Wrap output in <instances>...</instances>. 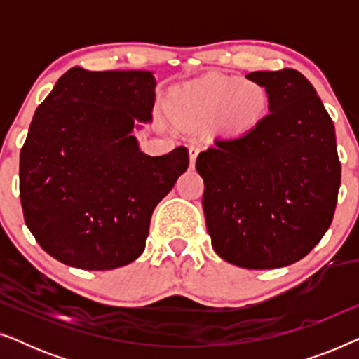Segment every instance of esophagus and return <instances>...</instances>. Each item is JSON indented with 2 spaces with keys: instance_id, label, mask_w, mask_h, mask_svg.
I'll list each match as a JSON object with an SVG mask.
<instances>
[{
  "instance_id": "obj_1",
  "label": "esophagus",
  "mask_w": 359,
  "mask_h": 359,
  "mask_svg": "<svg viewBox=\"0 0 359 359\" xmlns=\"http://www.w3.org/2000/svg\"><path fill=\"white\" fill-rule=\"evenodd\" d=\"M198 155H199V147L198 145H191L189 147V166H191V168H194L196 158H198Z\"/></svg>"
}]
</instances>
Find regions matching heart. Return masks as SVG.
Wrapping results in <instances>:
<instances>
[{"label":"heart","instance_id":"heart-1","mask_svg":"<svg viewBox=\"0 0 359 359\" xmlns=\"http://www.w3.org/2000/svg\"><path fill=\"white\" fill-rule=\"evenodd\" d=\"M175 109L186 124L212 119L214 130L238 139L257 129L268 111V91L262 83L232 75H209L194 80L175 95Z\"/></svg>","mask_w":359,"mask_h":359}]
</instances>
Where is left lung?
Here are the masks:
<instances>
[{"label":"left lung","instance_id":"obj_1","mask_svg":"<svg viewBox=\"0 0 359 359\" xmlns=\"http://www.w3.org/2000/svg\"><path fill=\"white\" fill-rule=\"evenodd\" d=\"M269 114L250 134L201 151L203 209L215 253L247 269L299 262L330 227L341 165L320 97L292 68L253 72Z\"/></svg>","mask_w":359,"mask_h":359}]
</instances>
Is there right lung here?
Returning a JSON list of instances; mask_svg holds the SVG:
<instances>
[{
    "label": "right lung",
    "mask_w": 359,
    "mask_h": 359,
    "mask_svg": "<svg viewBox=\"0 0 359 359\" xmlns=\"http://www.w3.org/2000/svg\"><path fill=\"white\" fill-rule=\"evenodd\" d=\"M155 86L151 72L73 67L37 107L19 193L27 229L63 264L104 271L139 258L154 209L188 170L186 147L150 156L132 135L151 122Z\"/></svg>",
    "instance_id": "obj_1"
}]
</instances>
